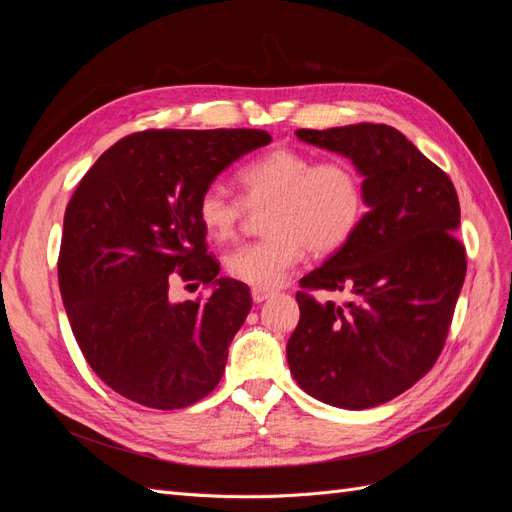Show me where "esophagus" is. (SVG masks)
I'll list each match as a JSON object with an SVG mask.
<instances>
[{"mask_svg": "<svg viewBox=\"0 0 512 512\" xmlns=\"http://www.w3.org/2000/svg\"><path fill=\"white\" fill-rule=\"evenodd\" d=\"M271 290H265V288H252V301L254 303H262V301H267L269 297H271Z\"/></svg>", "mask_w": 512, "mask_h": 512, "instance_id": "1", "label": "esophagus"}]
</instances>
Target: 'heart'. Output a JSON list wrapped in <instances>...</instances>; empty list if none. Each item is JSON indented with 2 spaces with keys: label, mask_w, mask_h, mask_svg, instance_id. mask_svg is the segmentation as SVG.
Wrapping results in <instances>:
<instances>
[{
  "label": "heart",
  "mask_w": 512,
  "mask_h": 512,
  "mask_svg": "<svg viewBox=\"0 0 512 512\" xmlns=\"http://www.w3.org/2000/svg\"><path fill=\"white\" fill-rule=\"evenodd\" d=\"M241 198L211 185L198 198V220L224 243L237 232L247 207H265V235L232 250L224 267L232 280L271 290L299 265L303 252L331 254L346 245L365 215V185L346 160L318 162L297 149H273L241 166Z\"/></svg>",
  "instance_id": "1"
}]
</instances>
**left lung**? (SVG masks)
Wrapping results in <instances>:
<instances>
[{
  "label": "left lung",
  "mask_w": 512,
  "mask_h": 512,
  "mask_svg": "<svg viewBox=\"0 0 512 512\" xmlns=\"http://www.w3.org/2000/svg\"><path fill=\"white\" fill-rule=\"evenodd\" d=\"M297 136L354 164L367 213L350 241L301 280L354 301L318 303L297 292L290 374L324 404L374 408L408 391L442 352L466 280V250L455 237L459 198L444 170L384 123Z\"/></svg>",
  "instance_id": "8db88e82"
}]
</instances>
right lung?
I'll list each match as a JSON object with an SVG mask.
<instances>
[{
    "label": "right lung",
    "mask_w": 512,
    "mask_h": 512,
    "mask_svg": "<svg viewBox=\"0 0 512 512\" xmlns=\"http://www.w3.org/2000/svg\"><path fill=\"white\" fill-rule=\"evenodd\" d=\"M271 143L262 130H147L87 170L66 207L59 290L89 367L136 404L177 410L222 380L250 314L245 284L207 254L198 198L226 166ZM173 270L212 288L170 302Z\"/></svg>",
    "instance_id": "right-lung-1"
}]
</instances>
